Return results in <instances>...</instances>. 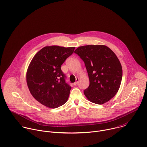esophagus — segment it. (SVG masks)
<instances>
[{"label": "esophagus", "mask_w": 147, "mask_h": 147, "mask_svg": "<svg viewBox=\"0 0 147 147\" xmlns=\"http://www.w3.org/2000/svg\"><path fill=\"white\" fill-rule=\"evenodd\" d=\"M79 78H76V82H75V83H74V85H76V84H78V82H79Z\"/></svg>", "instance_id": "obj_1"}]
</instances>
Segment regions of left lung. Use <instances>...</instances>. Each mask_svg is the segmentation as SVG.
Here are the masks:
<instances>
[{
  "label": "left lung",
  "instance_id": "left-lung-1",
  "mask_svg": "<svg viewBox=\"0 0 147 147\" xmlns=\"http://www.w3.org/2000/svg\"><path fill=\"white\" fill-rule=\"evenodd\" d=\"M84 62L90 85L84 91L87 99L102 105L117 93L122 80V69L116 55L104 45L78 47L74 52Z\"/></svg>",
  "mask_w": 147,
  "mask_h": 147
}]
</instances>
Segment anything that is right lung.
Returning <instances> with one entry per match:
<instances>
[{
  "label": "right lung",
  "instance_id": "obj_1",
  "mask_svg": "<svg viewBox=\"0 0 147 147\" xmlns=\"http://www.w3.org/2000/svg\"><path fill=\"white\" fill-rule=\"evenodd\" d=\"M75 47L57 45L45 47L30 61L26 72V82L34 98L49 108L65 103L71 87L65 82L61 66Z\"/></svg>",
  "mask_w": 147,
  "mask_h": 147
}]
</instances>
